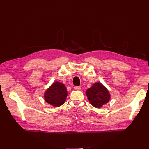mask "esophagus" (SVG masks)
<instances>
[{
    "label": "esophagus",
    "instance_id": "1",
    "mask_svg": "<svg viewBox=\"0 0 149 149\" xmlns=\"http://www.w3.org/2000/svg\"><path fill=\"white\" fill-rule=\"evenodd\" d=\"M74 88H75V90H81V87H79V86H75V87H74Z\"/></svg>",
    "mask_w": 149,
    "mask_h": 149
}]
</instances>
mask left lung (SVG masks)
<instances>
[{
	"instance_id": "obj_1",
	"label": "left lung",
	"mask_w": 149,
	"mask_h": 149,
	"mask_svg": "<svg viewBox=\"0 0 149 149\" xmlns=\"http://www.w3.org/2000/svg\"><path fill=\"white\" fill-rule=\"evenodd\" d=\"M91 104L96 108H101L110 99L109 90L100 82L94 83L86 93Z\"/></svg>"
}]
</instances>
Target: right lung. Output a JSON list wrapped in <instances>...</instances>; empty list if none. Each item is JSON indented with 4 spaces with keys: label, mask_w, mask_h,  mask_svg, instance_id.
<instances>
[{
    "label": "right lung",
    "mask_w": 149,
    "mask_h": 149,
    "mask_svg": "<svg viewBox=\"0 0 149 149\" xmlns=\"http://www.w3.org/2000/svg\"><path fill=\"white\" fill-rule=\"evenodd\" d=\"M67 95L65 85L59 82H55L45 92L44 99L50 105L58 107L65 102Z\"/></svg>",
    "instance_id": "1"
}]
</instances>
